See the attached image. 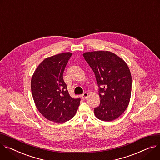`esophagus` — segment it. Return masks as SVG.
I'll use <instances>...</instances> for the list:
<instances>
[{
    "label": "esophagus",
    "instance_id": "obj_1",
    "mask_svg": "<svg viewBox=\"0 0 160 160\" xmlns=\"http://www.w3.org/2000/svg\"><path fill=\"white\" fill-rule=\"evenodd\" d=\"M88 97V93H86V92H84L82 95H81V97L83 100H86V98Z\"/></svg>",
    "mask_w": 160,
    "mask_h": 160
}]
</instances>
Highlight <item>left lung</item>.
Returning a JSON list of instances; mask_svg holds the SVG:
<instances>
[{"instance_id":"8db88e82","label":"left lung","mask_w":160,"mask_h":160,"mask_svg":"<svg viewBox=\"0 0 160 160\" xmlns=\"http://www.w3.org/2000/svg\"><path fill=\"white\" fill-rule=\"evenodd\" d=\"M83 57L95 73L99 87L100 105L95 108V116L111 121L127 109L132 92V76L122 58L108 51L86 52Z\"/></svg>"}]
</instances>
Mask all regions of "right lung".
Returning a JSON list of instances; mask_svg holds the SVG:
<instances>
[{
  "instance_id": "obj_1",
  "label": "right lung",
  "mask_w": 160,
  "mask_h": 160,
  "mask_svg": "<svg viewBox=\"0 0 160 160\" xmlns=\"http://www.w3.org/2000/svg\"><path fill=\"white\" fill-rule=\"evenodd\" d=\"M72 53H60L44 59L31 79L32 97L37 109L47 119L65 122L76 114L80 98L71 97L63 79L65 67Z\"/></svg>"
}]
</instances>
